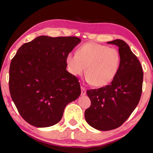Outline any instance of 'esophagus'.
<instances>
[{"instance_id":"1","label":"esophagus","mask_w":153,"mask_h":153,"mask_svg":"<svg viewBox=\"0 0 153 153\" xmlns=\"http://www.w3.org/2000/svg\"><path fill=\"white\" fill-rule=\"evenodd\" d=\"M86 94V90H85V88L81 86V95L82 96H85Z\"/></svg>"}]
</instances>
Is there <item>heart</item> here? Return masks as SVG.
<instances>
[{
	"label": "heart",
	"mask_w": 153,
	"mask_h": 153,
	"mask_svg": "<svg viewBox=\"0 0 153 153\" xmlns=\"http://www.w3.org/2000/svg\"><path fill=\"white\" fill-rule=\"evenodd\" d=\"M65 62L70 73L82 75L86 68L87 80L96 87L108 85L118 73L121 64L119 50L96 42L85 43L76 51L69 53Z\"/></svg>",
	"instance_id": "obj_1"
}]
</instances>
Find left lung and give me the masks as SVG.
<instances>
[{
  "mask_svg": "<svg viewBox=\"0 0 153 153\" xmlns=\"http://www.w3.org/2000/svg\"><path fill=\"white\" fill-rule=\"evenodd\" d=\"M107 43L119 47L120 68L109 85L87 91L91 104L85 111L88 124L101 131L120 127L138 105L143 91V68L129 45L122 39Z\"/></svg>",
  "mask_w": 153,
  "mask_h": 153,
  "instance_id": "8db88e82",
  "label": "left lung"
}]
</instances>
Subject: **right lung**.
Here are the masks:
<instances>
[{
  "label": "right lung",
  "instance_id": "add662e5",
  "mask_svg": "<svg viewBox=\"0 0 153 153\" xmlns=\"http://www.w3.org/2000/svg\"><path fill=\"white\" fill-rule=\"evenodd\" d=\"M81 42L76 36H39L25 43L10 62L9 91L22 118L36 127L58 123L67 105L81 93L66 71L67 55Z\"/></svg>",
  "mask_w": 153,
  "mask_h": 153
}]
</instances>
